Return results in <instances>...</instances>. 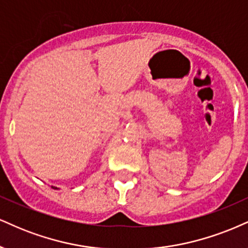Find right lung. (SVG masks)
Masks as SVG:
<instances>
[{
  "label": "right lung",
  "mask_w": 248,
  "mask_h": 248,
  "mask_svg": "<svg viewBox=\"0 0 248 248\" xmlns=\"http://www.w3.org/2000/svg\"><path fill=\"white\" fill-rule=\"evenodd\" d=\"M52 188H53V189H57V188H55V187H52Z\"/></svg>",
  "instance_id": "right-lung-1"
}]
</instances>
